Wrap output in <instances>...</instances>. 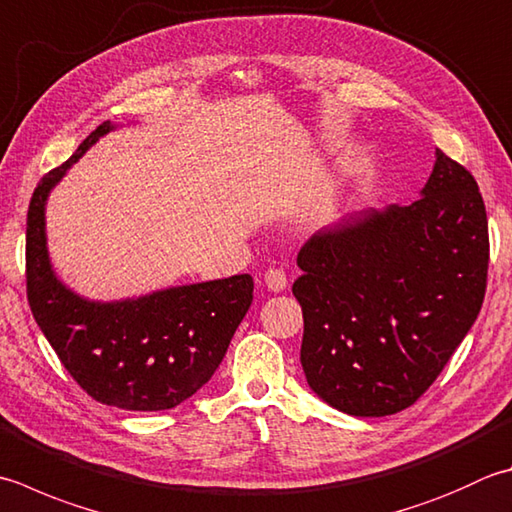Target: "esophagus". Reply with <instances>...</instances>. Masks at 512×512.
<instances>
[{"mask_svg": "<svg viewBox=\"0 0 512 512\" xmlns=\"http://www.w3.org/2000/svg\"><path fill=\"white\" fill-rule=\"evenodd\" d=\"M264 284L268 290H273V293H282L288 286V277L282 268H268L264 273Z\"/></svg>", "mask_w": 512, "mask_h": 512, "instance_id": "obj_1", "label": "esophagus"}]
</instances>
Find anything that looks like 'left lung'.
I'll use <instances>...</instances> for the list:
<instances>
[{"mask_svg":"<svg viewBox=\"0 0 512 512\" xmlns=\"http://www.w3.org/2000/svg\"><path fill=\"white\" fill-rule=\"evenodd\" d=\"M422 197L364 210L302 246L308 386L342 413L413 406L482 310L488 219L475 177L437 148Z\"/></svg>","mask_w":512,"mask_h":512,"instance_id":"obj_1","label":"left lung"}]
</instances>
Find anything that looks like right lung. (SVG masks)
Segmentation results:
<instances>
[{"label": "right lung", "mask_w": 512, "mask_h": 512, "mask_svg": "<svg viewBox=\"0 0 512 512\" xmlns=\"http://www.w3.org/2000/svg\"><path fill=\"white\" fill-rule=\"evenodd\" d=\"M37 184L26 217V290L37 326L70 377L106 406L168 410L202 388L253 304V277L175 286L122 302H90L59 282L46 248V199L99 137Z\"/></svg>", "instance_id": "add662e5"}]
</instances>
